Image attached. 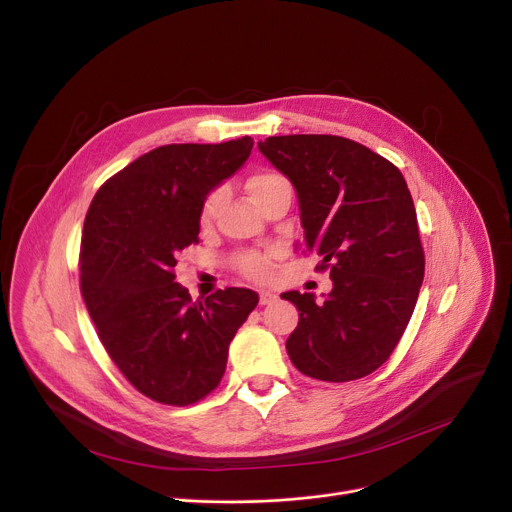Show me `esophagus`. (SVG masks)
<instances>
[{"label":"esophagus","mask_w":512,"mask_h":512,"mask_svg":"<svg viewBox=\"0 0 512 512\" xmlns=\"http://www.w3.org/2000/svg\"><path fill=\"white\" fill-rule=\"evenodd\" d=\"M276 300H278V296H276L274 292H267V290L259 292V304H261V306H267V304H274Z\"/></svg>","instance_id":"34e87169"}]
</instances>
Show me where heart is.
<instances>
[{"label": "heart", "mask_w": 512, "mask_h": 512, "mask_svg": "<svg viewBox=\"0 0 512 512\" xmlns=\"http://www.w3.org/2000/svg\"><path fill=\"white\" fill-rule=\"evenodd\" d=\"M284 183H288L286 177H282L280 173H274V170H257L255 175L249 177L247 189H249L251 197L261 206V201L276 187H280ZM224 197H226V187H222V185L214 187L206 197H203L201 206H199V222L201 224H208L214 218L216 210L222 206ZM234 267L251 280H265L271 271V255L247 251V253H241L234 257Z\"/></svg>", "instance_id": "b5f03b06"}]
</instances>
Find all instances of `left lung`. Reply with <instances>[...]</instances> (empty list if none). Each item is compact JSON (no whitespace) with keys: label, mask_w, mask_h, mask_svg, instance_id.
Wrapping results in <instances>:
<instances>
[{"label":"left lung","mask_w":512,"mask_h":512,"mask_svg":"<svg viewBox=\"0 0 512 512\" xmlns=\"http://www.w3.org/2000/svg\"><path fill=\"white\" fill-rule=\"evenodd\" d=\"M259 150L292 181L306 249L333 282L323 302L282 294L300 311L288 356L306 377L362 379L393 354L424 280L412 193L395 164L339 135H274Z\"/></svg>","instance_id":"1"}]
</instances>
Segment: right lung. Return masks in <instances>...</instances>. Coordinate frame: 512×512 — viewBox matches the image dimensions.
<instances>
[{"instance_id": "1", "label": "right lung", "mask_w": 512, "mask_h": 512, "mask_svg": "<svg viewBox=\"0 0 512 512\" xmlns=\"http://www.w3.org/2000/svg\"><path fill=\"white\" fill-rule=\"evenodd\" d=\"M253 140L168 144L127 164L88 208L80 290L123 377L166 405H191L222 381L228 346L255 309L247 288L191 300L177 255L199 241V206L249 158Z\"/></svg>"}]
</instances>
